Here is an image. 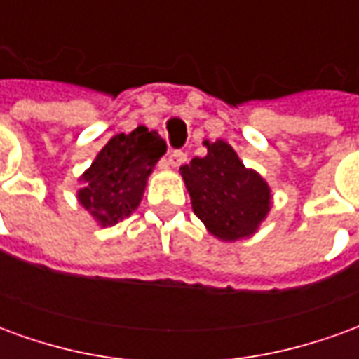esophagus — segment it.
Segmentation results:
<instances>
[{
	"mask_svg": "<svg viewBox=\"0 0 359 359\" xmlns=\"http://www.w3.org/2000/svg\"><path fill=\"white\" fill-rule=\"evenodd\" d=\"M184 161H187V154L182 149H175V151L169 154V163H171V167H180Z\"/></svg>",
	"mask_w": 359,
	"mask_h": 359,
	"instance_id": "34e87169",
	"label": "esophagus"
}]
</instances>
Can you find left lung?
Wrapping results in <instances>:
<instances>
[{
	"label": "left lung",
	"mask_w": 359,
	"mask_h": 359,
	"mask_svg": "<svg viewBox=\"0 0 359 359\" xmlns=\"http://www.w3.org/2000/svg\"><path fill=\"white\" fill-rule=\"evenodd\" d=\"M205 146L208 156L180 167L192 210L221 241L246 238L256 233L269 211V187L242 165L226 142H205Z\"/></svg>",
	"instance_id": "left-lung-1"
}]
</instances>
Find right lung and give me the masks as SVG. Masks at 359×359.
<instances>
[{
	"instance_id": "obj_1",
	"label": "right lung",
	"mask_w": 359,
	"mask_h": 359,
	"mask_svg": "<svg viewBox=\"0 0 359 359\" xmlns=\"http://www.w3.org/2000/svg\"><path fill=\"white\" fill-rule=\"evenodd\" d=\"M165 151L163 138L146 126L113 136L84 172L79 200L103 226L115 225L138 208L148 175Z\"/></svg>"
}]
</instances>
